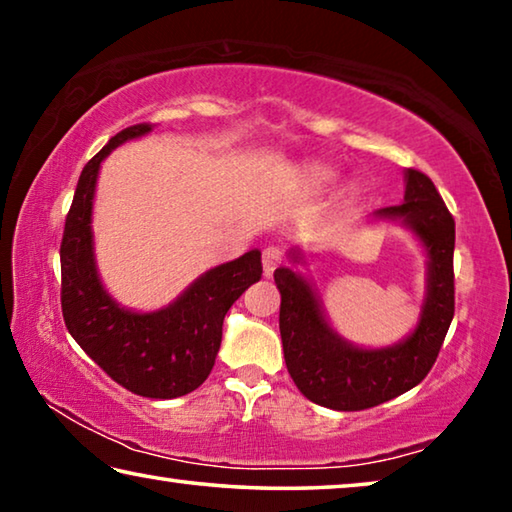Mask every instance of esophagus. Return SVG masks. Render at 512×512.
I'll list each match as a JSON object with an SVG mask.
<instances>
[{"label":"esophagus","mask_w":512,"mask_h":512,"mask_svg":"<svg viewBox=\"0 0 512 512\" xmlns=\"http://www.w3.org/2000/svg\"><path fill=\"white\" fill-rule=\"evenodd\" d=\"M282 259H284V255H282V250L277 248V246H268V248H264V253H262L264 275H266V277H271V275L275 273V268L282 264Z\"/></svg>","instance_id":"esophagus-1"}]
</instances>
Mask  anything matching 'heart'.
I'll return each instance as SVG.
<instances>
[{
  "mask_svg": "<svg viewBox=\"0 0 512 512\" xmlns=\"http://www.w3.org/2000/svg\"><path fill=\"white\" fill-rule=\"evenodd\" d=\"M302 180H305V185L309 189H325L327 185H332L336 180V171L325 167V164H309V167H305V171H302ZM354 196H357V187L348 185L341 189L339 201L350 203V201H354Z\"/></svg>",
  "mask_w": 512,
  "mask_h": 512,
  "instance_id": "heart-1",
  "label": "heart"
}]
</instances>
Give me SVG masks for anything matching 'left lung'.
Masks as SVG:
<instances>
[{"mask_svg": "<svg viewBox=\"0 0 512 512\" xmlns=\"http://www.w3.org/2000/svg\"><path fill=\"white\" fill-rule=\"evenodd\" d=\"M404 203L372 212V221L400 223L427 255V284L418 323L386 348H361L336 332L323 300L298 268H275L280 289L284 361L298 391L334 411H361L411 391L427 377L454 318V219L422 171H404ZM296 266L302 250H289Z\"/></svg>", "mask_w": 512, "mask_h": 512, "instance_id": "left-lung-1", "label": "left lung"}]
</instances>
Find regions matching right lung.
<instances>
[{
  "instance_id": "1",
  "label": "right lung",
  "mask_w": 512,
  "mask_h": 512,
  "mask_svg": "<svg viewBox=\"0 0 512 512\" xmlns=\"http://www.w3.org/2000/svg\"><path fill=\"white\" fill-rule=\"evenodd\" d=\"M151 131V124L126 128L85 164L60 244V302L69 334L117 384L151 400H173L196 391L212 372L223 318L241 293L259 282L262 253L253 248L210 268L167 307L153 311L128 309L110 296L94 255L92 210L99 169L117 146Z\"/></svg>"
}]
</instances>
